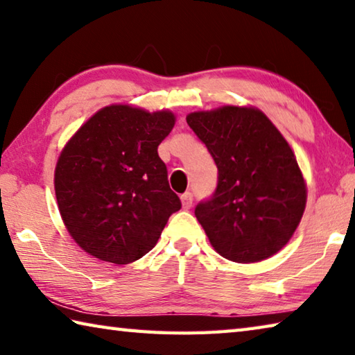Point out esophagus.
<instances>
[{
    "label": "esophagus",
    "mask_w": 355,
    "mask_h": 355,
    "mask_svg": "<svg viewBox=\"0 0 355 355\" xmlns=\"http://www.w3.org/2000/svg\"><path fill=\"white\" fill-rule=\"evenodd\" d=\"M192 201H193V193L192 192H186L182 196V203L184 209H191L192 206Z\"/></svg>",
    "instance_id": "obj_1"
}]
</instances>
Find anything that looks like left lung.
<instances>
[{"label":"left lung","mask_w":355,"mask_h":355,"mask_svg":"<svg viewBox=\"0 0 355 355\" xmlns=\"http://www.w3.org/2000/svg\"><path fill=\"white\" fill-rule=\"evenodd\" d=\"M186 121L218 169L214 193L196 206L215 251L237 263L279 252L306 205V184L288 141L252 107L193 112Z\"/></svg>","instance_id":"8db88e82"}]
</instances>
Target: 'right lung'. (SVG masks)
<instances>
[{
	"instance_id": "add662e5",
	"label": "right lung",
	"mask_w": 355,
	"mask_h": 355,
	"mask_svg": "<svg viewBox=\"0 0 355 355\" xmlns=\"http://www.w3.org/2000/svg\"><path fill=\"white\" fill-rule=\"evenodd\" d=\"M173 124L168 110L116 104L89 118L66 144L55 193L69 234L87 254L115 265L141 259L182 209L157 152Z\"/></svg>"
}]
</instances>
